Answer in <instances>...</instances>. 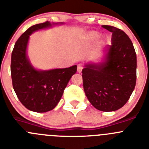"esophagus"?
Listing matches in <instances>:
<instances>
[{
    "label": "esophagus",
    "mask_w": 149,
    "mask_h": 149,
    "mask_svg": "<svg viewBox=\"0 0 149 149\" xmlns=\"http://www.w3.org/2000/svg\"><path fill=\"white\" fill-rule=\"evenodd\" d=\"M83 68H84V65H83L82 64H78V65H77V72H78L79 73H81V72H82Z\"/></svg>",
    "instance_id": "esophagus-1"
}]
</instances>
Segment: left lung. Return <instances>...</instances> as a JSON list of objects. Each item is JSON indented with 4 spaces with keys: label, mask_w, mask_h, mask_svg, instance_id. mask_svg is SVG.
<instances>
[{
    "label": "left lung",
    "mask_w": 149,
    "mask_h": 149,
    "mask_svg": "<svg viewBox=\"0 0 149 149\" xmlns=\"http://www.w3.org/2000/svg\"><path fill=\"white\" fill-rule=\"evenodd\" d=\"M102 27L112 33L106 61L87 64L82 70L83 85L92 105L104 112L115 111L127 103L136 81V55L128 36L109 25Z\"/></svg>",
    "instance_id": "obj_1"
}]
</instances>
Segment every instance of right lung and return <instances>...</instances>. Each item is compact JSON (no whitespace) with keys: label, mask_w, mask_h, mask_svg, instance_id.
Returning a JSON list of instances; mask_svg holds the SVG:
<instances>
[{"label":"right lung","mask_w":149,"mask_h":149,"mask_svg":"<svg viewBox=\"0 0 149 149\" xmlns=\"http://www.w3.org/2000/svg\"><path fill=\"white\" fill-rule=\"evenodd\" d=\"M49 22L30 27L16 41L11 56V77L13 89L21 103L36 113L53 110L57 105L77 65L66 68L38 71L30 63L26 54L31 33L51 27Z\"/></svg>","instance_id":"obj_1"}]
</instances>
